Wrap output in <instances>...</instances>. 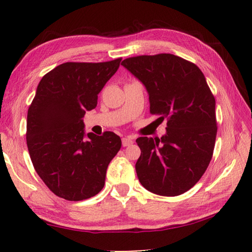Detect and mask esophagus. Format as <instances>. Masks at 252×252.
<instances>
[{"label":"esophagus","mask_w":252,"mask_h":252,"mask_svg":"<svg viewBox=\"0 0 252 252\" xmlns=\"http://www.w3.org/2000/svg\"><path fill=\"white\" fill-rule=\"evenodd\" d=\"M132 143H133V139H132L131 136H125V138H122V146L123 147H129Z\"/></svg>","instance_id":"34e87169"}]
</instances>
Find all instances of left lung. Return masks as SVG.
<instances>
[{
    "label": "left lung",
    "instance_id": "1",
    "mask_svg": "<svg viewBox=\"0 0 252 252\" xmlns=\"http://www.w3.org/2000/svg\"><path fill=\"white\" fill-rule=\"evenodd\" d=\"M121 64L146 87L150 112L167 119L160 139L140 136L139 181L164 197L185 193L210 163L217 135L216 100L199 67L169 53L140 55Z\"/></svg>",
    "mask_w": 252,
    "mask_h": 252
}]
</instances>
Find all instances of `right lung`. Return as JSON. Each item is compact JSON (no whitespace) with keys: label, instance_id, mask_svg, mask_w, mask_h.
<instances>
[{"label":"right lung","instance_id":"1","mask_svg":"<svg viewBox=\"0 0 252 252\" xmlns=\"http://www.w3.org/2000/svg\"><path fill=\"white\" fill-rule=\"evenodd\" d=\"M120 62H66L37 85L28 111L27 144L36 173L60 198L81 201L104 187L121 139L111 131L85 134L83 117L95 108L97 94Z\"/></svg>","mask_w":252,"mask_h":252}]
</instances>
